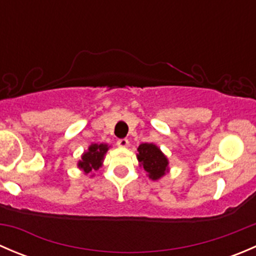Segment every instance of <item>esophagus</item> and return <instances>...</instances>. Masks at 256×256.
I'll use <instances>...</instances> for the list:
<instances>
[{"label": "esophagus", "instance_id": "34e87169", "mask_svg": "<svg viewBox=\"0 0 256 256\" xmlns=\"http://www.w3.org/2000/svg\"><path fill=\"white\" fill-rule=\"evenodd\" d=\"M118 147H128V138H120V140H118V142H116Z\"/></svg>", "mask_w": 256, "mask_h": 256}]
</instances>
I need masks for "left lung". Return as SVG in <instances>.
<instances>
[{
    "label": "left lung",
    "mask_w": 256,
    "mask_h": 256,
    "mask_svg": "<svg viewBox=\"0 0 256 256\" xmlns=\"http://www.w3.org/2000/svg\"><path fill=\"white\" fill-rule=\"evenodd\" d=\"M140 166L147 172L151 180H157L168 172V158L154 144H141L138 148Z\"/></svg>",
    "instance_id": "1"
}]
</instances>
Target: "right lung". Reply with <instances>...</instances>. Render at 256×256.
I'll list each match as a JSON object with an SVG mask.
<instances>
[{
	"label": "right lung",
	"instance_id": "1",
	"mask_svg": "<svg viewBox=\"0 0 256 256\" xmlns=\"http://www.w3.org/2000/svg\"><path fill=\"white\" fill-rule=\"evenodd\" d=\"M108 150H109V146L106 144H92L88 151L82 154V160L78 162V167L82 170L85 174L92 171H98L99 167H102Z\"/></svg>",
	"mask_w": 256,
	"mask_h": 256
}]
</instances>
